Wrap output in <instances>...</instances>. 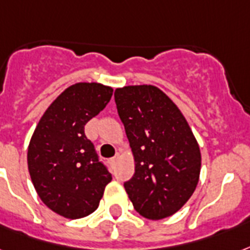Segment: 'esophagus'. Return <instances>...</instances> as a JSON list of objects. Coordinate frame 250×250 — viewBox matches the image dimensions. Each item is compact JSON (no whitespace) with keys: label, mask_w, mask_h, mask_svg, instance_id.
<instances>
[{"label":"esophagus","mask_w":250,"mask_h":250,"mask_svg":"<svg viewBox=\"0 0 250 250\" xmlns=\"http://www.w3.org/2000/svg\"><path fill=\"white\" fill-rule=\"evenodd\" d=\"M118 159H119V156L115 155V156H114V157H112V159L108 160V163H110V165H115V163H117Z\"/></svg>","instance_id":"34e87169"}]
</instances>
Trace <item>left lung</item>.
I'll use <instances>...</instances> for the list:
<instances>
[{"label":"left lung","mask_w":250,"mask_h":250,"mask_svg":"<svg viewBox=\"0 0 250 250\" xmlns=\"http://www.w3.org/2000/svg\"><path fill=\"white\" fill-rule=\"evenodd\" d=\"M117 110L135 159L125 188L139 214L160 220L190 199L201 173V150L188 122L159 87L117 89Z\"/></svg>","instance_id":"obj_1"}]
</instances>
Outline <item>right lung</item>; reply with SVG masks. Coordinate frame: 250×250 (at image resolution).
<instances>
[{
  "mask_svg": "<svg viewBox=\"0 0 250 250\" xmlns=\"http://www.w3.org/2000/svg\"><path fill=\"white\" fill-rule=\"evenodd\" d=\"M111 95V87L102 83H74L53 101L34 131L27 152L30 177L43 203L64 218L94 212L112 180L85 135V125Z\"/></svg>",
  "mask_w": 250,
  "mask_h": 250,
  "instance_id": "1",
  "label": "right lung"
}]
</instances>
